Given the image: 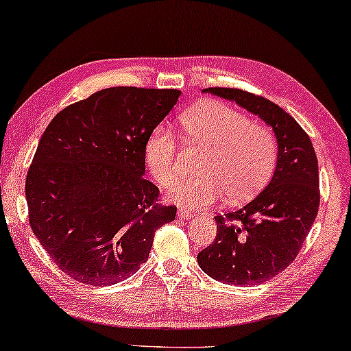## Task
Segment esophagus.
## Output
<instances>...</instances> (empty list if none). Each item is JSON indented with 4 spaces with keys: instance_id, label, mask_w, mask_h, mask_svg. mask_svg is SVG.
<instances>
[{
    "instance_id": "obj_1",
    "label": "esophagus",
    "mask_w": 351,
    "mask_h": 351,
    "mask_svg": "<svg viewBox=\"0 0 351 351\" xmlns=\"http://www.w3.org/2000/svg\"><path fill=\"white\" fill-rule=\"evenodd\" d=\"M177 215H179V219H182V220H189V219L195 217V214L191 213V210L184 209V208H180L179 210H177Z\"/></svg>"
}]
</instances>
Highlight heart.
Listing matches in <instances>:
<instances>
[{"label": "heart", "instance_id": "obj_1", "mask_svg": "<svg viewBox=\"0 0 351 351\" xmlns=\"http://www.w3.org/2000/svg\"><path fill=\"white\" fill-rule=\"evenodd\" d=\"M186 143L204 150L198 177H180L167 190L177 204L201 209L225 196L227 204L252 199L270 182L278 160V142L270 129L220 102H204L180 118ZM177 143L171 129L158 126L145 142L148 169L161 185L176 176Z\"/></svg>", "mask_w": 351, "mask_h": 351}]
</instances>
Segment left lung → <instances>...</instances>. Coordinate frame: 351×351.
Here are the masks:
<instances>
[{
    "instance_id": "obj_1",
    "label": "left lung",
    "mask_w": 351,
    "mask_h": 351,
    "mask_svg": "<svg viewBox=\"0 0 351 351\" xmlns=\"http://www.w3.org/2000/svg\"><path fill=\"white\" fill-rule=\"evenodd\" d=\"M206 94L237 102L271 128L278 160L270 184L241 209L217 215L215 241L198 265L215 281L262 285L294 262L319 208V177L310 137L270 100L241 89L209 88Z\"/></svg>"
}]
</instances>
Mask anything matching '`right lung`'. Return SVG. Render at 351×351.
I'll return each instance as SVG.
<instances>
[{"label":"right lung","instance_id":"1","mask_svg":"<svg viewBox=\"0 0 351 351\" xmlns=\"http://www.w3.org/2000/svg\"><path fill=\"white\" fill-rule=\"evenodd\" d=\"M177 89L108 88L56 114L27 174L30 227L62 271L90 286L132 276L177 208L156 203L145 142Z\"/></svg>","mask_w":351,"mask_h":351}]
</instances>
